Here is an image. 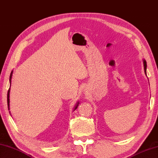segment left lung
<instances>
[{"label": "left lung", "instance_id": "left-lung-1", "mask_svg": "<svg viewBox=\"0 0 158 158\" xmlns=\"http://www.w3.org/2000/svg\"><path fill=\"white\" fill-rule=\"evenodd\" d=\"M143 66H144V73H145V75H147V61H146V60H143Z\"/></svg>", "mask_w": 158, "mask_h": 158}]
</instances>
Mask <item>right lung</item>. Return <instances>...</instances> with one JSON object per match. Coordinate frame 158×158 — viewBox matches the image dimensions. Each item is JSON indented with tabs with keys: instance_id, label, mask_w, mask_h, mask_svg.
Segmentation results:
<instances>
[{
	"instance_id": "1",
	"label": "right lung",
	"mask_w": 158,
	"mask_h": 158,
	"mask_svg": "<svg viewBox=\"0 0 158 158\" xmlns=\"http://www.w3.org/2000/svg\"><path fill=\"white\" fill-rule=\"evenodd\" d=\"M12 75H13V70L11 71V73L10 74V77H9V83H10V85H11V78H12ZM9 94H10V88H9L8 92H7V106H8V110H9ZM79 104V102L77 101V103L75 104V106L74 107V110L73 111H75L77 107H78ZM9 114H10V112H9Z\"/></svg>"
}]
</instances>
